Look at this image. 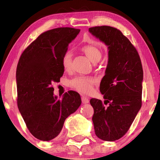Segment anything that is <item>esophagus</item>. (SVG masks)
<instances>
[{"mask_svg": "<svg viewBox=\"0 0 160 160\" xmlns=\"http://www.w3.org/2000/svg\"><path fill=\"white\" fill-rule=\"evenodd\" d=\"M81 99H82V102L83 103V104H88V103L89 102V99L86 97L82 96V98H81Z\"/></svg>", "mask_w": 160, "mask_h": 160, "instance_id": "esophagus-1", "label": "esophagus"}]
</instances>
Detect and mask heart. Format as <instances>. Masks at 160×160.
<instances>
[{
	"label": "heart",
	"mask_w": 160,
	"mask_h": 160,
	"mask_svg": "<svg viewBox=\"0 0 160 160\" xmlns=\"http://www.w3.org/2000/svg\"><path fill=\"white\" fill-rule=\"evenodd\" d=\"M85 54L93 63H97L102 58V52L98 47L92 44H87L81 48ZM62 66L66 71H70L72 68V53L67 51L62 58ZM94 79L88 76H77L70 81V85L75 90L84 94H90L93 91Z\"/></svg>",
	"instance_id": "b5f03b06"
}]
</instances>
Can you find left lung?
Segmentation results:
<instances>
[{
  "label": "left lung",
  "instance_id": "obj_1",
  "mask_svg": "<svg viewBox=\"0 0 160 160\" xmlns=\"http://www.w3.org/2000/svg\"><path fill=\"white\" fill-rule=\"evenodd\" d=\"M109 48V61L100 83L104 101L92 98L95 134L105 141L120 139L128 131L142 106L143 70L136 48L119 29L89 28Z\"/></svg>",
  "mask_w": 160,
  "mask_h": 160
}]
</instances>
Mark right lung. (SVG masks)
<instances>
[{
	"mask_svg": "<svg viewBox=\"0 0 160 160\" xmlns=\"http://www.w3.org/2000/svg\"><path fill=\"white\" fill-rule=\"evenodd\" d=\"M80 29L58 28L44 32L32 42L19 59L17 80L19 111L27 128L36 138L48 141L60 133L67 117L81 104L77 92L61 99L53 96V82L63 74L62 58Z\"/></svg>",
	"mask_w": 160,
	"mask_h": 160,
	"instance_id": "right-lung-1",
	"label": "right lung"
}]
</instances>
